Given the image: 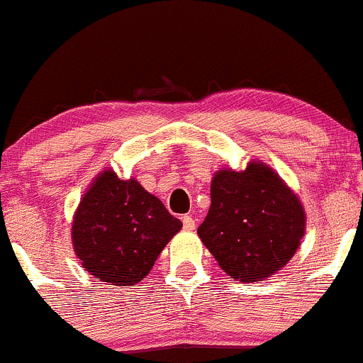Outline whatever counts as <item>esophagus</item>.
Returning a JSON list of instances; mask_svg holds the SVG:
<instances>
[{
	"mask_svg": "<svg viewBox=\"0 0 363 363\" xmlns=\"http://www.w3.org/2000/svg\"><path fill=\"white\" fill-rule=\"evenodd\" d=\"M182 222H183V227H185L186 230H194V229H196V220H194L190 215H183L182 216Z\"/></svg>",
	"mask_w": 363,
	"mask_h": 363,
	"instance_id": "34e87169",
	"label": "esophagus"
}]
</instances>
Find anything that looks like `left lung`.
<instances>
[{"label":"left lung","instance_id":"obj_1","mask_svg":"<svg viewBox=\"0 0 363 363\" xmlns=\"http://www.w3.org/2000/svg\"><path fill=\"white\" fill-rule=\"evenodd\" d=\"M306 229L301 201L264 162L220 169L197 234L220 267L239 281H262L297 252Z\"/></svg>","mask_w":363,"mask_h":363}]
</instances>
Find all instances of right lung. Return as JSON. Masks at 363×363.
<instances>
[{
    "mask_svg": "<svg viewBox=\"0 0 363 363\" xmlns=\"http://www.w3.org/2000/svg\"><path fill=\"white\" fill-rule=\"evenodd\" d=\"M182 229L166 206L134 178L103 171L82 197L71 225L74 253L89 274L110 285L140 283Z\"/></svg>",
    "mask_w": 363,
    "mask_h": 363,
    "instance_id": "right-lung-1",
    "label": "right lung"
}]
</instances>
